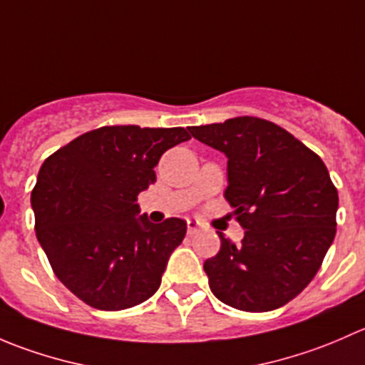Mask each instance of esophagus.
Listing matches in <instances>:
<instances>
[{
	"instance_id": "1",
	"label": "esophagus",
	"mask_w": 365,
	"mask_h": 365,
	"mask_svg": "<svg viewBox=\"0 0 365 365\" xmlns=\"http://www.w3.org/2000/svg\"><path fill=\"white\" fill-rule=\"evenodd\" d=\"M197 231H200V224H197L196 220H192V219L187 220V233H189V235H196Z\"/></svg>"
}]
</instances>
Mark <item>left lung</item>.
Masks as SVG:
<instances>
[{
	"mask_svg": "<svg viewBox=\"0 0 365 365\" xmlns=\"http://www.w3.org/2000/svg\"><path fill=\"white\" fill-rule=\"evenodd\" d=\"M227 159L224 197L245 230L205 261L212 293L235 309L267 312L293 300L316 275L336 237L337 189L314 152L261 118L189 127Z\"/></svg>",
	"mask_w": 365,
	"mask_h": 365,
	"instance_id": "8db88e82",
	"label": "left lung"
}]
</instances>
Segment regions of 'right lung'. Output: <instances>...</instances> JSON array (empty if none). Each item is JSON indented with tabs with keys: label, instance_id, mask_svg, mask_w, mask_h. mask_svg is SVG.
I'll list each match as a JSON object with an SVG mask.
<instances>
[{
	"label": "right lung",
	"instance_id": "1",
	"mask_svg": "<svg viewBox=\"0 0 365 365\" xmlns=\"http://www.w3.org/2000/svg\"><path fill=\"white\" fill-rule=\"evenodd\" d=\"M189 139L182 127H102L40 168L31 192L36 238L56 277L91 307L121 311L159 289L187 222H150L138 196L155 183L162 153Z\"/></svg>",
	"mask_w": 365,
	"mask_h": 365
}]
</instances>
